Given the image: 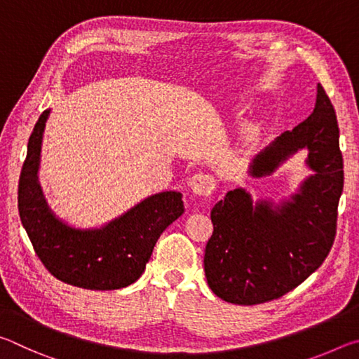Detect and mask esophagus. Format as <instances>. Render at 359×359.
I'll list each match as a JSON object with an SVG mask.
<instances>
[{
	"instance_id": "1",
	"label": "esophagus",
	"mask_w": 359,
	"mask_h": 359,
	"mask_svg": "<svg viewBox=\"0 0 359 359\" xmlns=\"http://www.w3.org/2000/svg\"><path fill=\"white\" fill-rule=\"evenodd\" d=\"M188 187L191 188V191L196 194V196H210L212 191L215 188V179L212 177L210 174L198 172L193 174L190 180H188Z\"/></svg>"
}]
</instances>
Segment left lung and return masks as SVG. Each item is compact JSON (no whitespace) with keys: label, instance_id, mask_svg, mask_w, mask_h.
I'll return each mask as SVG.
<instances>
[{"label":"left lung","instance_id":"8db88e82","mask_svg":"<svg viewBox=\"0 0 359 359\" xmlns=\"http://www.w3.org/2000/svg\"><path fill=\"white\" fill-rule=\"evenodd\" d=\"M309 150L313 169L299 194L282 205H253L244 190L228 191L210 212L214 233L205 245L204 271L223 301L253 306L278 299L323 264L336 239L344 190L339 125L330 96L318 83L315 109L253 160L252 175L271 174L285 158Z\"/></svg>","mask_w":359,"mask_h":359}]
</instances>
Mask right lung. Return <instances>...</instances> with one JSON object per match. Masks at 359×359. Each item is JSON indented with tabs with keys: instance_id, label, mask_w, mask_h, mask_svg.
<instances>
[{
	"instance_id": "right-lung-1",
	"label": "right lung",
	"mask_w": 359,
	"mask_h": 359,
	"mask_svg": "<svg viewBox=\"0 0 359 359\" xmlns=\"http://www.w3.org/2000/svg\"><path fill=\"white\" fill-rule=\"evenodd\" d=\"M48 111L28 139L19 179V215L34 253L53 277L87 290H117L136 282L163 231L184 214L177 191L154 194L102 229L66 226L50 214L36 179Z\"/></svg>"
}]
</instances>
